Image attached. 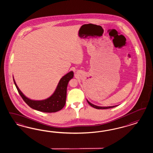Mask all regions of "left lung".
<instances>
[{
  "mask_svg": "<svg viewBox=\"0 0 153 153\" xmlns=\"http://www.w3.org/2000/svg\"><path fill=\"white\" fill-rule=\"evenodd\" d=\"M87 102L88 103V104L91 106L92 107L95 108H97V109H108V108H113L114 107L117 106V105H115V106H107V107H103V106H96L95 105H94L92 103H91L90 102H89L87 100Z\"/></svg>",
  "mask_w": 153,
  "mask_h": 153,
  "instance_id": "obj_1",
  "label": "left lung"
}]
</instances>
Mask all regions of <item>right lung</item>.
I'll return each mask as SVG.
<instances>
[{"mask_svg":"<svg viewBox=\"0 0 153 153\" xmlns=\"http://www.w3.org/2000/svg\"><path fill=\"white\" fill-rule=\"evenodd\" d=\"M74 72L70 71L63 76L59 80L53 94L48 98L42 100H34L26 97L18 87L14 77L13 81L19 95L29 107L39 111L55 112L61 110L65 106L67 85L69 81L74 77Z\"/></svg>","mask_w":153,"mask_h":153,"instance_id":"add662e5","label":"right lung"}]
</instances>
